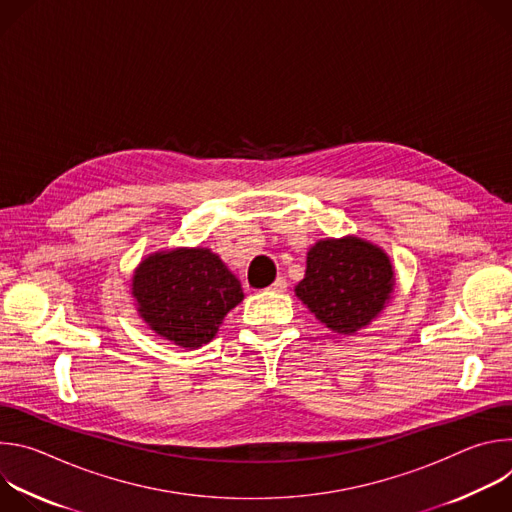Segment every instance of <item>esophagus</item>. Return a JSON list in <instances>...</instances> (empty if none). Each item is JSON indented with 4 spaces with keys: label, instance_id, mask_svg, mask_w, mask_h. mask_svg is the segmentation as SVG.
I'll list each match as a JSON object with an SVG mask.
<instances>
[{
    "label": "esophagus",
    "instance_id": "34e87169",
    "mask_svg": "<svg viewBox=\"0 0 512 512\" xmlns=\"http://www.w3.org/2000/svg\"><path fill=\"white\" fill-rule=\"evenodd\" d=\"M269 289L277 291V294H283V291L287 289V281H285V277H277V279L271 283V287H269Z\"/></svg>",
    "mask_w": 512,
    "mask_h": 512
}]
</instances>
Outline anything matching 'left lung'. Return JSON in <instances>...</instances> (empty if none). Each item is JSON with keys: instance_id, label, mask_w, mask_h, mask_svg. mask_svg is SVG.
<instances>
[{"instance_id": "obj_1", "label": "left lung", "mask_w": 512, "mask_h": 512, "mask_svg": "<svg viewBox=\"0 0 512 512\" xmlns=\"http://www.w3.org/2000/svg\"><path fill=\"white\" fill-rule=\"evenodd\" d=\"M395 285L389 257L358 237L318 241L296 294L330 330L352 334L387 304Z\"/></svg>"}]
</instances>
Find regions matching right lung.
Returning a JSON list of instances; mask_svg holds the SVG:
<instances>
[{
    "mask_svg": "<svg viewBox=\"0 0 512 512\" xmlns=\"http://www.w3.org/2000/svg\"><path fill=\"white\" fill-rule=\"evenodd\" d=\"M141 318L162 338L198 348L243 300L239 279L208 249H176L145 259L133 275Z\"/></svg>",
    "mask_w": 512,
    "mask_h": 512,
    "instance_id": "right-lung-1",
    "label": "right lung"
}]
</instances>
